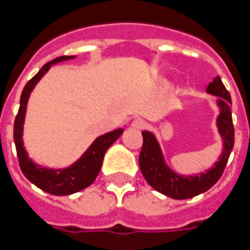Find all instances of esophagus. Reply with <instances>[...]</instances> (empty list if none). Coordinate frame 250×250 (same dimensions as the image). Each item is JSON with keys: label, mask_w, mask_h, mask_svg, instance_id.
Here are the masks:
<instances>
[{"label": "esophagus", "mask_w": 250, "mask_h": 250, "mask_svg": "<svg viewBox=\"0 0 250 250\" xmlns=\"http://www.w3.org/2000/svg\"><path fill=\"white\" fill-rule=\"evenodd\" d=\"M145 122L143 119H135V121L131 123V128L135 129V131H141V129L145 128Z\"/></svg>", "instance_id": "34e87169"}]
</instances>
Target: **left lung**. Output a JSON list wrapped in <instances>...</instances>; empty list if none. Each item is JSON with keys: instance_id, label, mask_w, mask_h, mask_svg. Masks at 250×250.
Returning a JSON list of instances; mask_svg holds the SVG:
<instances>
[{"instance_id": "obj_1", "label": "left lung", "mask_w": 250, "mask_h": 250, "mask_svg": "<svg viewBox=\"0 0 250 250\" xmlns=\"http://www.w3.org/2000/svg\"><path fill=\"white\" fill-rule=\"evenodd\" d=\"M206 93L217 96V106L219 109L215 125L222 140V153L217 162L204 172L194 175L178 174L168 166L165 153L157 136L150 131H143V149L139 157L141 174L149 186L160 193L175 200H186L204 193L210 189L223 174L231 150L233 148L232 113H231V96L226 89L219 76L206 86Z\"/></svg>"}]
</instances>
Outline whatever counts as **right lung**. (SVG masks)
I'll use <instances>...</instances> for the list:
<instances>
[{"mask_svg": "<svg viewBox=\"0 0 250 250\" xmlns=\"http://www.w3.org/2000/svg\"><path fill=\"white\" fill-rule=\"evenodd\" d=\"M75 58L76 56L58 57L41 67L40 71L25 84L24 89L21 92V106H19V111L14 123V141H15V148H17L21 172L29 182L33 183L40 189L54 196H68L89 187L96 180L98 172L101 170L106 150L123 133V128H118L115 131L98 136L89 145V148L80 156L79 160L63 168H49V167L41 166L28 157V153L25 150L24 143H23V129H24V119L29 96L36 84L49 71V68L52 67L53 64L75 60Z\"/></svg>", "mask_w": 250, "mask_h": 250, "instance_id": "add662e5", "label": "right lung"}]
</instances>
